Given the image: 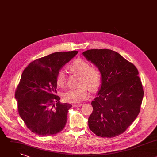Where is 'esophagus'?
<instances>
[{"label": "esophagus", "instance_id": "obj_1", "mask_svg": "<svg viewBox=\"0 0 157 157\" xmlns=\"http://www.w3.org/2000/svg\"><path fill=\"white\" fill-rule=\"evenodd\" d=\"M73 107H81V106L82 105V104H73Z\"/></svg>", "mask_w": 157, "mask_h": 157}]
</instances>
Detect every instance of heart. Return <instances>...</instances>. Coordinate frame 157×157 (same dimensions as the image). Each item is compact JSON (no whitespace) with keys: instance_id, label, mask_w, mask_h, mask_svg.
<instances>
[{"instance_id":"1","label":"heart","mask_w":157,"mask_h":157,"mask_svg":"<svg viewBox=\"0 0 157 157\" xmlns=\"http://www.w3.org/2000/svg\"><path fill=\"white\" fill-rule=\"evenodd\" d=\"M72 73L81 75L80 86L78 89H70L63 94V99L68 102H79L89 96V87L91 91H96L102 83V75L98 67L91 66L88 61L78 58L67 66ZM56 82L59 87L63 88L66 84V76L63 70H59L56 77Z\"/></svg>"}]
</instances>
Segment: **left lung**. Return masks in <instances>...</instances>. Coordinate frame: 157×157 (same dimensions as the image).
I'll return each mask as SVG.
<instances>
[{
    "label": "left lung",
    "mask_w": 157,
    "mask_h": 157,
    "mask_svg": "<svg viewBox=\"0 0 157 157\" xmlns=\"http://www.w3.org/2000/svg\"><path fill=\"white\" fill-rule=\"evenodd\" d=\"M83 55L99 68L102 84L92 101L88 125L97 136L112 138L124 133L140 111L144 94L136 66L117 52L92 49Z\"/></svg>",
    "instance_id": "obj_1"
}]
</instances>
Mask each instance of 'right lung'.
I'll list each match as a JSON object with an SVG mask.
<instances>
[{
	"mask_svg": "<svg viewBox=\"0 0 157 157\" xmlns=\"http://www.w3.org/2000/svg\"><path fill=\"white\" fill-rule=\"evenodd\" d=\"M78 52H56L33 61L24 70L15 90L18 111L27 128L41 136H53L64 127L68 110L57 93L58 72Z\"/></svg>",
	"mask_w": 157,
	"mask_h": 157,
	"instance_id": "obj_1",
	"label": "right lung"
}]
</instances>
